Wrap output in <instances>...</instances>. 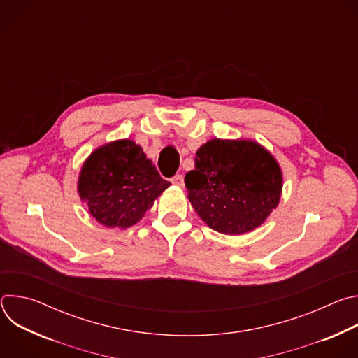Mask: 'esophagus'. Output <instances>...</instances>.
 Instances as JSON below:
<instances>
[{"label":"esophagus","instance_id":"esophagus-1","mask_svg":"<svg viewBox=\"0 0 358 358\" xmlns=\"http://www.w3.org/2000/svg\"><path fill=\"white\" fill-rule=\"evenodd\" d=\"M171 182L177 187H184V177L181 174H177L176 177L171 178Z\"/></svg>","mask_w":358,"mask_h":358}]
</instances>
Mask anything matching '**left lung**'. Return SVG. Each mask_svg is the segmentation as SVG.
<instances>
[{
    "mask_svg": "<svg viewBox=\"0 0 358 358\" xmlns=\"http://www.w3.org/2000/svg\"><path fill=\"white\" fill-rule=\"evenodd\" d=\"M188 199L198 217L225 235L261 227L279 206L283 174L272 152L250 138H211L195 152L185 174Z\"/></svg>",
    "mask_w": 358,
    "mask_h": 358,
    "instance_id": "obj_1",
    "label": "left lung"
}]
</instances>
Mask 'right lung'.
<instances>
[{
	"instance_id": "obj_1",
	"label": "right lung",
	"mask_w": 358,
	"mask_h": 358,
	"mask_svg": "<svg viewBox=\"0 0 358 358\" xmlns=\"http://www.w3.org/2000/svg\"><path fill=\"white\" fill-rule=\"evenodd\" d=\"M170 185L141 145L130 138L94 148L78 177V194L86 202L89 214L100 225L119 229L141 221Z\"/></svg>"
}]
</instances>
